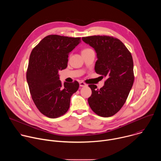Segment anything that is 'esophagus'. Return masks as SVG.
Segmentation results:
<instances>
[{
    "mask_svg": "<svg viewBox=\"0 0 161 161\" xmlns=\"http://www.w3.org/2000/svg\"><path fill=\"white\" fill-rule=\"evenodd\" d=\"M80 86L81 87H83V86H86V84L85 82L81 81V82H80Z\"/></svg>",
    "mask_w": 161,
    "mask_h": 161,
    "instance_id": "obj_1",
    "label": "esophagus"
}]
</instances>
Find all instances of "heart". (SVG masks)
<instances>
[{
  "mask_svg": "<svg viewBox=\"0 0 161 161\" xmlns=\"http://www.w3.org/2000/svg\"><path fill=\"white\" fill-rule=\"evenodd\" d=\"M90 50H92L91 48H84L83 50H82V53H84V52H88V51H90Z\"/></svg>",
  "mask_w": 161,
  "mask_h": 161,
  "instance_id": "obj_1",
  "label": "heart"
}]
</instances>
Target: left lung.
<instances>
[{
  "instance_id": "obj_1",
  "label": "left lung",
  "mask_w": 161,
  "mask_h": 161,
  "mask_svg": "<svg viewBox=\"0 0 161 161\" xmlns=\"http://www.w3.org/2000/svg\"><path fill=\"white\" fill-rule=\"evenodd\" d=\"M82 40L97 53L96 73L106 78L100 89L95 85H88L92 90L89 106L100 117H111L125 104L134 83L131 53L120 40L112 36H92Z\"/></svg>"
}]
</instances>
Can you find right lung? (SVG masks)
<instances>
[{"label":"right lung","instance_id":"1","mask_svg":"<svg viewBox=\"0 0 161 161\" xmlns=\"http://www.w3.org/2000/svg\"><path fill=\"white\" fill-rule=\"evenodd\" d=\"M80 42L81 37L49 35L31 53L27 70L30 93L37 108L48 118L64 115L79 88L77 81L62 83L58 71L67 67L69 53Z\"/></svg>","mask_w":161,"mask_h":161}]
</instances>
